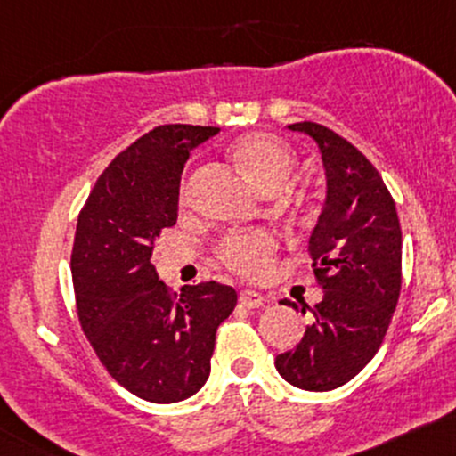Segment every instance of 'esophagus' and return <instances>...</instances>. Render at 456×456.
<instances>
[{"mask_svg":"<svg viewBox=\"0 0 456 456\" xmlns=\"http://www.w3.org/2000/svg\"><path fill=\"white\" fill-rule=\"evenodd\" d=\"M264 303H266V297H262V294L255 292V289H244V292H240V305H244V307L257 309L262 307Z\"/></svg>","mask_w":456,"mask_h":456,"instance_id":"obj_1","label":"esophagus"}]
</instances>
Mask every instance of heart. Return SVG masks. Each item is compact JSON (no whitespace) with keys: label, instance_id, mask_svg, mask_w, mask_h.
<instances>
[{"label":"heart","instance_id":"1","mask_svg":"<svg viewBox=\"0 0 456 456\" xmlns=\"http://www.w3.org/2000/svg\"><path fill=\"white\" fill-rule=\"evenodd\" d=\"M232 155L240 171L262 194L279 192L297 167L292 147L273 134L257 132L238 138L232 147ZM218 253L223 262L236 273L244 277H259L266 273L277 253V238L268 232L229 233L218 244Z\"/></svg>","mask_w":456,"mask_h":456}]
</instances>
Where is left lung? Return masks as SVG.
<instances>
[{"mask_svg":"<svg viewBox=\"0 0 456 456\" xmlns=\"http://www.w3.org/2000/svg\"><path fill=\"white\" fill-rule=\"evenodd\" d=\"M288 129L314 138L322 158L327 192L309 251L324 297L314 307L303 303L312 324L274 366L294 387L329 392L357 377L387 333L400 294L403 233L396 203L366 155L324 125Z\"/></svg>","mask_w":456,"mask_h":456,"instance_id":"1","label":"left lung"}]
</instances>
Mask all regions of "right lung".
<instances>
[{
    "mask_svg": "<svg viewBox=\"0 0 456 456\" xmlns=\"http://www.w3.org/2000/svg\"><path fill=\"white\" fill-rule=\"evenodd\" d=\"M218 127L162 125L112 159L77 218L71 274L79 322L110 377L134 396L186 400L209 377L216 329L238 303L216 281L173 297L151 264L153 242L177 223L188 155Z\"/></svg>",
    "mask_w": 456,
    "mask_h": 456,
    "instance_id": "add662e5",
    "label": "right lung"
}]
</instances>
